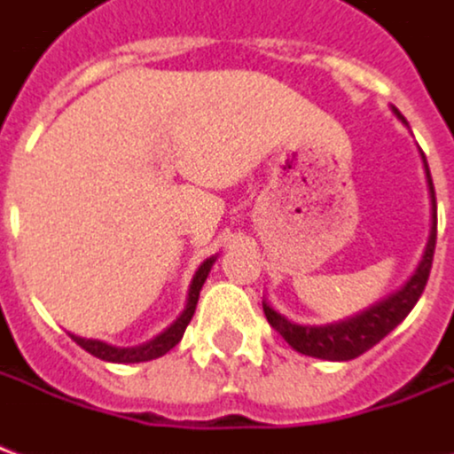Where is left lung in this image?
Returning a JSON list of instances; mask_svg holds the SVG:
<instances>
[{"label": "left lung", "instance_id": "8db88e82", "mask_svg": "<svg viewBox=\"0 0 454 454\" xmlns=\"http://www.w3.org/2000/svg\"><path fill=\"white\" fill-rule=\"evenodd\" d=\"M394 109V106H391ZM394 114L403 121L396 109ZM426 165V158H423ZM426 179H428L430 189V204H433V214H430V238L423 260H420L419 270L413 272L406 285L401 286L396 294L387 296L380 304L370 306L367 311L338 321V324L328 325H299L292 324L289 318L277 314L272 306L262 301V311H265L267 321L275 328L277 333L282 335L296 352L309 355V357H321V360L345 362L360 357L362 352L374 348L377 342L389 335L396 325L409 316V311L416 306V301L423 294V289L428 285L430 267H433V253H435V236H438V214H435V189H433V179H430V169L426 165Z\"/></svg>", "mask_w": 454, "mask_h": 454}]
</instances>
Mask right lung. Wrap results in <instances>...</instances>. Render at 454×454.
<instances>
[{
  "label": "right lung",
  "mask_w": 454,
  "mask_h": 454,
  "mask_svg": "<svg viewBox=\"0 0 454 454\" xmlns=\"http://www.w3.org/2000/svg\"><path fill=\"white\" fill-rule=\"evenodd\" d=\"M216 262V257H208L204 260L201 265H199L197 275L192 279V285H189V296H187V306H184V311L179 316L175 324L169 325L165 333H160L158 338H153L145 345H138V348H116V345H109V342L102 340H90V338H80V335H70L82 350H87L94 357H99V360L106 362H119V364H130V362H148L155 360V357H162L165 352H169L179 340H182V335L187 331L189 321H192V316L197 311V301H199V292H201V286L207 282L208 272H211V267Z\"/></svg>",
  "instance_id": "right-lung-1"
}]
</instances>
